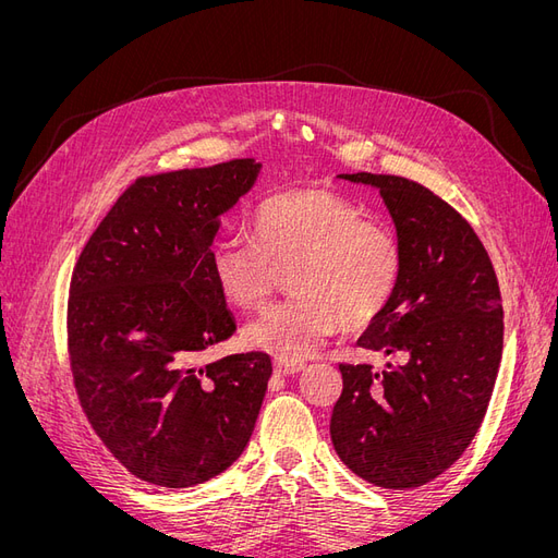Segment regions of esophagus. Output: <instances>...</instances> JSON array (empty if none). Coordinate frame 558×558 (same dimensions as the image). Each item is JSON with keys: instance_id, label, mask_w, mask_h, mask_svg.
<instances>
[{"instance_id": "esophagus-1", "label": "esophagus", "mask_w": 558, "mask_h": 558, "mask_svg": "<svg viewBox=\"0 0 558 558\" xmlns=\"http://www.w3.org/2000/svg\"><path fill=\"white\" fill-rule=\"evenodd\" d=\"M302 369H305V363H300V361H275V373L283 375V377L298 375V373H302Z\"/></svg>"}]
</instances>
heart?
I'll list each match as a JSON object with an SVG mask.
<instances>
[{"instance_id":"b5f03b06","label":"heart","mask_w":558,"mask_h":558,"mask_svg":"<svg viewBox=\"0 0 558 558\" xmlns=\"http://www.w3.org/2000/svg\"><path fill=\"white\" fill-rule=\"evenodd\" d=\"M253 242L218 240L209 251L218 291L240 310H258L275 267L291 265L293 295L246 326V344L279 361H302L337 328H367L388 310L402 277V248L386 226L367 221L356 202L326 189L289 191L260 202Z\"/></svg>"}]
</instances>
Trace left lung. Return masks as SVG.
Instances as JSON below:
<instances>
[{"label": "left lung", "mask_w": 558, "mask_h": 558, "mask_svg": "<svg viewBox=\"0 0 558 558\" xmlns=\"http://www.w3.org/2000/svg\"><path fill=\"white\" fill-rule=\"evenodd\" d=\"M340 179L373 185L393 218L400 286L359 347L400 363L340 365L330 437L361 480L402 492L442 475L482 426L502 356L500 289L475 230L445 199L391 174Z\"/></svg>", "instance_id": "obj_1"}]
</instances>
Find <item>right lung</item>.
Here are the masks:
<instances>
[{
  "mask_svg": "<svg viewBox=\"0 0 558 558\" xmlns=\"http://www.w3.org/2000/svg\"><path fill=\"white\" fill-rule=\"evenodd\" d=\"M260 167L242 158L137 179L76 260L66 340L78 402L105 447L148 484L221 475L256 426L267 353L197 359L238 330L209 251Z\"/></svg>",
  "mask_w": 558,
  "mask_h": 558,
  "instance_id": "right-lung-1",
  "label": "right lung"
}]
</instances>
